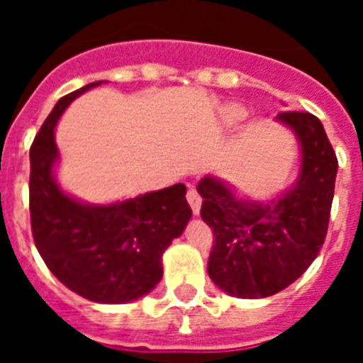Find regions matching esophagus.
Returning <instances> with one entry per match:
<instances>
[{
  "label": "esophagus",
  "mask_w": 363,
  "mask_h": 363,
  "mask_svg": "<svg viewBox=\"0 0 363 363\" xmlns=\"http://www.w3.org/2000/svg\"><path fill=\"white\" fill-rule=\"evenodd\" d=\"M187 201H189V205H191L192 213L198 216V214H200V209H201V196L198 194L196 189H189Z\"/></svg>",
  "instance_id": "esophagus-1"
}]
</instances>
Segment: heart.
Wrapping results in <instances>:
<instances>
[{
  "label": "heart",
  "instance_id": "obj_1",
  "mask_svg": "<svg viewBox=\"0 0 363 363\" xmlns=\"http://www.w3.org/2000/svg\"><path fill=\"white\" fill-rule=\"evenodd\" d=\"M242 118H243V108L236 107V105H229V107H225L220 112V121L223 125H227V127L238 123Z\"/></svg>",
  "mask_w": 363,
  "mask_h": 363
}]
</instances>
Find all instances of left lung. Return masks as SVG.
Wrapping results in <instances>:
<instances>
[{
  "instance_id": "left-lung-1",
  "label": "left lung",
  "mask_w": 363,
  "mask_h": 363,
  "mask_svg": "<svg viewBox=\"0 0 363 363\" xmlns=\"http://www.w3.org/2000/svg\"><path fill=\"white\" fill-rule=\"evenodd\" d=\"M300 143V174L271 201H251L227 182L203 176L198 184L201 220L213 227L207 264L211 280L230 296L267 298L307 271L329 225L338 160L322 121L309 112H280Z\"/></svg>"
}]
</instances>
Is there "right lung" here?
<instances>
[{"label": "right lung", "instance_id": "obj_1", "mask_svg": "<svg viewBox=\"0 0 363 363\" xmlns=\"http://www.w3.org/2000/svg\"><path fill=\"white\" fill-rule=\"evenodd\" d=\"M101 82L63 96L30 147V225L47 267L96 303H129L163 277L162 256L192 216L184 184L107 205L76 200L57 185L54 129L70 101Z\"/></svg>", "mask_w": 363, "mask_h": 363}]
</instances>
